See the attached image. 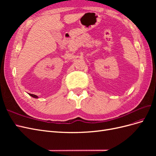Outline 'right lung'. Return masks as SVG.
I'll list each match as a JSON object with an SVG mask.
<instances>
[{
  "instance_id": "1",
  "label": "right lung",
  "mask_w": 156,
  "mask_h": 156,
  "mask_svg": "<svg viewBox=\"0 0 156 156\" xmlns=\"http://www.w3.org/2000/svg\"><path fill=\"white\" fill-rule=\"evenodd\" d=\"M30 96H32V98H38L36 95H34V94H29Z\"/></svg>"
}]
</instances>
